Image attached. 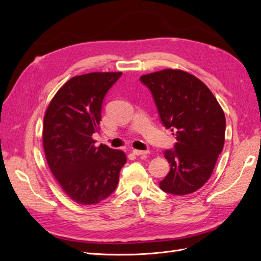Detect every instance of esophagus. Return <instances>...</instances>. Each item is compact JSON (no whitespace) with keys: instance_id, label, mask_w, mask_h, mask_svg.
<instances>
[{"instance_id":"34e87169","label":"esophagus","mask_w":261,"mask_h":261,"mask_svg":"<svg viewBox=\"0 0 261 261\" xmlns=\"http://www.w3.org/2000/svg\"><path fill=\"white\" fill-rule=\"evenodd\" d=\"M133 153L135 155H144V154H148L149 151H143V150H138V149H134Z\"/></svg>"}]
</instances>
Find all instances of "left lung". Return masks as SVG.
I'll use <instances>...</instances> for the list:
<instances>
[{
    "label": "left lung",
    "instance_id": "obj_1",
    "mask_svg": "<svg viewBox=\"0 0 261 261\" xmlns=\"http://www.w3.org/2000/svg\"><path fill=\"white\" fill-rule=\"evenodd\" d=\"M140 81L151 91L162 124L175 132L174 150H165L170 172L159 186L184 196L210 178L225 139V115L199 78L180 69L146 74Z\"/></svg>",
    "mask_w": 261,
    "mask_h": 261
}]
</instances>
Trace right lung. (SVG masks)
I'll return each mask as SVG.
<instances>
[{"mask_svg":"<svg viewBox=\"0 0 261 261\" xmlns=\"http://www.w3.org/2000/svg\"><path fill=\"white\" fill-rule=\"evenodd\" d=\"M121 72H96L72 77L45 110L42 144L58 184L80 204H97L111 195L126 163L122 150L97 147L102 101Z\"/></svg>","mask_w":261,"mask_h":261,"instance_id":"right-lung-1","label":"right lung"}]
</instances>
